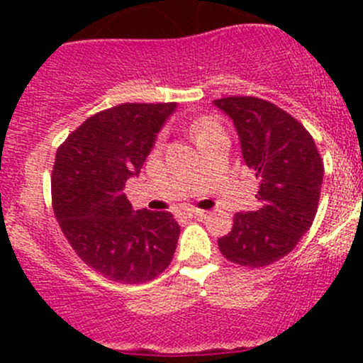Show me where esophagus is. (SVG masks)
<instances>
[{"label": "esophagus", "instance_id": "esophagus-1", "mask_svg": "<svg viewBox=\"0 0 363 363\" xmlns=\"http://www.w3.org/2000/svg\"><path fill=\"white\" fill-rule=\"evenodd\" d=\"M186 218H195V219H203L207 216V212L200 211V208H189V211L184 212Z\"/></svg>", "mask_w": 363, "mask_h": 363}]
</instances>
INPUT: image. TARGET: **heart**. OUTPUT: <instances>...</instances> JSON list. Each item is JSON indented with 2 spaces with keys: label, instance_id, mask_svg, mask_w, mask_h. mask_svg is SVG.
Wrapping results in <instances>:
<instances>
[{
  "label": "heart",
  "instance_id": "heart-1",
  "mask_svg": "<svg viewBox=\"0 0 363 363\" xmlns=\"http://www.w3.org/2000/svg\"><path fill=\"white\" fill-rule=\"evenodd\" d=\"M221 130V126H219V123L216 119H212V117H207V116H202L199 117V119H195L191 123V126H189V131H191L193 138H195L196 144H202L207 137H211L212 133H216V131Z\"/></svg>",
  "mask_w": 363,
  "mask_h": 363
}]
</instances>
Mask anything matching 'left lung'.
Returning <instances> with one entry per match:
<instances>
[{
	"label": "left lung",
	"instance_id": "1",
	"mask_svg": "<svg viewBox=\"0 0 363 363\" xmlns=\"http://www.w3.org/2000/svg\"><path fill=\"white\" fill-rule=\"evenodd\" d=\"M214 105L235 124L262 202L258 211L237 212L218 246L228 262L259 269L286 256L313 225L323 161L309 131L277 105L256 96L221 98Z\"/></svg>",
	"mask_w": 363,
	"mask_h": 363
}]
</instances>
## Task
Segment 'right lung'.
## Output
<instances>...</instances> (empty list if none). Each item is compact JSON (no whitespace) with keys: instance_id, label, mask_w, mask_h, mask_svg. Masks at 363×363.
<instances>
[{"instance_id":"obj_1","label":"right lung","mask_w":363,"mask_h":363,"mask_svg":"<svg viewBox=\"0 0 363 363\" xmlns=\"http://www.w3.org/2000/svg\"><path fill=\"white\" fill-rule=\"evenodd\" d=\"M175 104H123L87 117L60 145L50 189L61 232L80 259L111 281L158 277L181 228L170 212L133 211L124 184L140 172Z\"/></svg>"}]
</instances>
